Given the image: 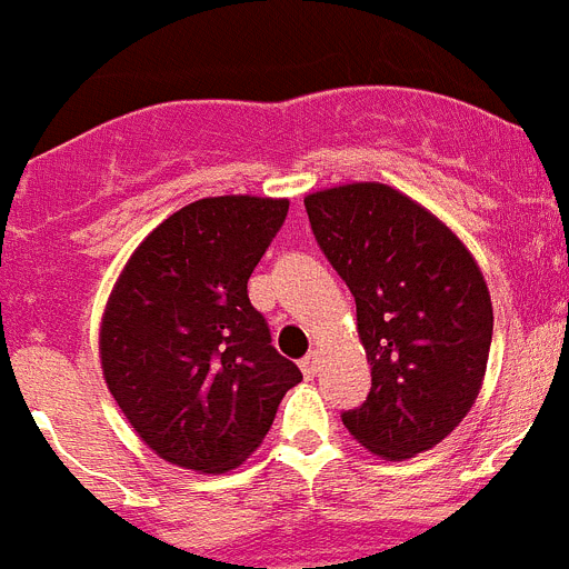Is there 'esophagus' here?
<instances>
[{"instance_id": "obj_1", "label": "esophagus", "mask_w": 569, "mask_h": 569, "mask_svg": "<svg viewBox=\"0 0 569 569\" xmlns=\"http://www.w3.org/2000/svg\"><path fill=\"white\" fill-rule=\"evenodd\" d=\"M299 367H301V373L308 376V379H313V376L319 373V353H316V350H310V353L299 361Z\"/></svg>"}]
</instances>
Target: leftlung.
Wrapping results in <instances>:
<instances>
[{
	"label": "left lung",
	"instance_id": "1",
	"mask_svg": "<svg viewBox=\"0 0 569 569\" xmlns=\"http://www.w3.org/2000/svg\"><path fill=\"white\" fill-rule=\"evenodd\" d=\"M321 253L356 299L370 393L341 421L381 459H410L476 405L492 339L487 281L459 236L379 182L305 196Z\"/></svg>",
	"mask_w": 569,
	"mask_h": 569
}]
</instances>
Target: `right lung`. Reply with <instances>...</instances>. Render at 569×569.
Segmentation results:
<instances>
[{
    "label": "right lung",
    "instance_id": "1",
    "mask_svg": "<svg viewBox=\"0 0 569 569\" xmlns=\"http://www.w3.org/2000/svg\"><path fill=\"white\" fill-rule=\"evenodd\" d=\"M288 204L199 199L168 216L113 284L99 330L104 381L139 439L170 465L239 467L301 381L248 299Z\"/></svg>",
    "mask_w": 569,
    "mask_h": 569
}]
</instances>
